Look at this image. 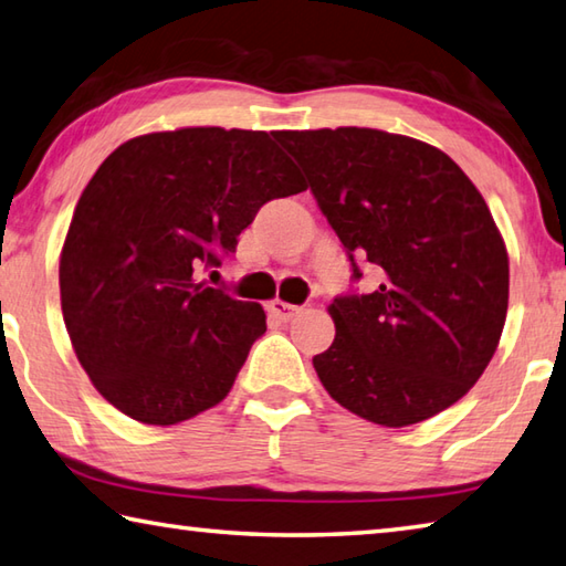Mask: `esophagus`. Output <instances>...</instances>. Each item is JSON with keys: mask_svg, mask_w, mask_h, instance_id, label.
<instances>
[{"mask_svg": "<svg viewBox=\"0 0 566 566\" xmlns=\"http://www.w3.org/2000/svg\"><path fill=\"white\" fill-rule=\"evenodd\" d=\"M266 312H270V316H274L276 322H292V318L302 312V306H294V304H286L282 300H274V302H270V306H266Z\"/></svg>", "mask_w": 566, "mask_h": 566, "instance_id": "obj_1", "label": "esophagus"}]
</instances>
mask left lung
Returning a JSON list of instances; mask_svg holds the SVG:
<instances>
[{
	"instance_id": "1",
	"label": "left lung",
	"mask_w": 566,
	"mask_h": 566,
	"mask_svg": "<svg viewBox=\"0 0 566 566\" xmlns=\"http://www.w3.org/2000/svg\"><path fill=\"white\" fill-rule=\"evenodd\" d=\"M371 294L336 296V336L314 356L336 403L386 428L433 418L478 384L510 300L502 234L475 185L443 150L376 128L280 130Z\"/></svg>"
}]
</instances>
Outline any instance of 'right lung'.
Instances as JSON below:
<instances>
[{"label": "right lung", "mask_w": 566, "mask_h": 566, "mask_svg": "<svg viewBox=\"0 0 566 566\" xmlns=\"http://www.w3.org/2000/svg\"><path fill=\"white\" fill-rule=\"evenodd\" d=\"M302 190L264 130L148 133L101 163L71 218L59 286L71 346L111 406L176 426L230 394L266 316L195 270L234 252L264 202Z\"/></svg>", "instance_id": "1"}]
</instances>
